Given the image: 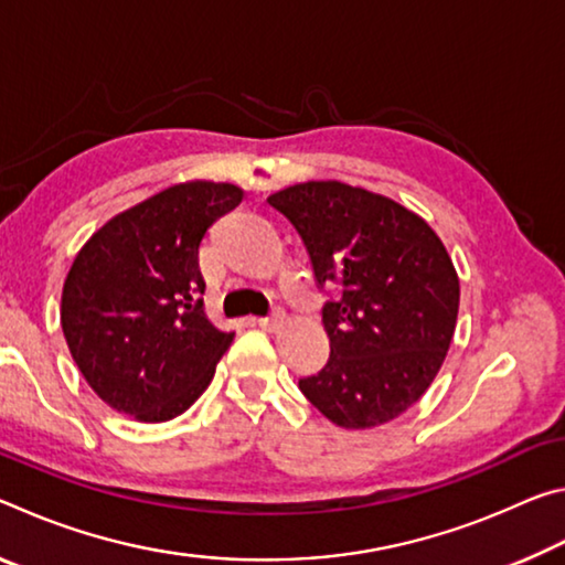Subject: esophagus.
Returning a JSON list of instances; mask_svg holds the SVG:
<instances>
[{
	"instance_id": "obj_1",
	"label": "esophagus",
	"mask_w": 565,
	"mask_h": 565,
	"mask_svg": "<svg viewBox=\"0 0 565 565\" xmlns=\"http://www.w3.org/2000/svg\"><path fill=\"white\" fill-rule=\"evenodd\" d=\"M256 323H259V327H262V329H266V331L279 329L281 323H284V311L276 309L274 313H269V317H259V319H256Z\"/></svg>"
}]
</instances>
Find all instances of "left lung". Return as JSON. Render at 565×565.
I'll list each match as a JSON object with an SVG mask.
<instances>
[{"label": "left lung", "instance_id": "left-lung-1", "mask_svg": "<svg viewBox=\"0 0 565 565\" xmlns=\"http://www.w3.org/2000/svg\"><path fill=\"white\" fill-rule=\"evenodd\" d=\"M299 232L327 289L331 353L301 394L343 428H371L416 404L451 347L458 276L424 218L341 181H306L269 196Z\"/></svg>", "mask_w": 565, "mask_h": 565}]
</instances>
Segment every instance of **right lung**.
<instances>
[{"instance_id":"obj_1","label":"right lung","mask_w":565,"mask_h":565,"mask_svg":"<svg viewBox=\"0 0 565 565\" xmlns=\"http://www.w3.org/2000/svg\"><path fill=\"white\" fill-rule=\"evenodd\" d=\"M242 189L177 184L114 216L76 254L62 291L72 359L97 396L145 424L169 420L214 379L234 331L204 311L199 246Z\"/></svg>"}]
</instances>
